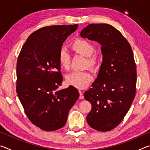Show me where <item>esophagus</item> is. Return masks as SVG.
I'll return each instance as SVG.
<instances>
[{
    "mask_svg": "<svg viewBox=\"0 0 150 150\" xmlns=\"http://www.w3.org/2000/svg\"><path fill=\"white\" fill-rule=\"evenodd\" d=\"M79 95H80V96H79V98H80V99H83V98H84V96H83V92H82V91H81V90L79 91Z\"/></svg>",
    "mask_w": 150,
    "mask_h": 150,
    "instance_id": "1",
    "label": "esophagus"
}]
</instances>
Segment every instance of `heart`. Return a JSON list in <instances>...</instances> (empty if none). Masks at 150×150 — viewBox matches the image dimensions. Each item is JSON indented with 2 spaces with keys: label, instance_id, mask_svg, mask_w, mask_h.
<instances>
[{
  "label": "heart",
  "instance_id": "obj_1",
  "mask_svg": "<svg viewBox=\"0 0 150 150\" xmlns=\"http://www.w3.org/2000/svg\"><path fill=\"white\" fill-rule=\"evenodd\" d=\"M72 50L77 54L87 57V65L95 69L99 63V57L95 54V47L92 43L85 39H77L71 45ZM58 60L61 67L64 69H69L70 66V55L64 49L60 50ZM93 75L89 71H74L66 77L68 85L77 88L87 87L93 80Z\"/></svg>",
  "mask_w": 150,
  "mask_h": 150
}]
</instances>
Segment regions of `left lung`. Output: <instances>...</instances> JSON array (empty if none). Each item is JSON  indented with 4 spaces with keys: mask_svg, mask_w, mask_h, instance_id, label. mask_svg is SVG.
Masks as SVG:
<instances>
[{
    "mask_svg": "<svg viewBox=\"0 0 150 150\" xmlns=\"http://www.w3.org/2000/svg\"><path fill=\"white\" fill-rule=\"evenodd\" d=\"M80 35L99 43L103 55L97 77L84 93L92 105L87 123L98 131H110L123 120L135 97L136 66L132 50L122 34L109 24H88Z\"/></svg>",
    "mask_w": 150,
    "mask_h": 150,
    "instance_id": "1",
    "label": "left lung"
}]
</instances>
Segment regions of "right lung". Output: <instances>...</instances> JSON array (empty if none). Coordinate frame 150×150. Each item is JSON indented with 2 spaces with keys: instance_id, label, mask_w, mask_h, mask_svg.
Masks as SVG:
<instances>
[{
  "instance_id": "obj_1",
  "label": "right lung",
  "mask_w": 150,
  "mask_h": 150,
  "mask_svg": "<svg viewBox=\"0 0 150 150\" xmlns=\"http://www.w3.org/2000/svg\"><path fill=\"white\" fill-rule=\"evenodd\" d=\"M77 27L57 25L36 30L28 38L18 58V96L29 120L43 130L64 126L79 96L73 86L58 90L63 81L58 55L63 42Z\"/></svg>"
}]
</instances>
